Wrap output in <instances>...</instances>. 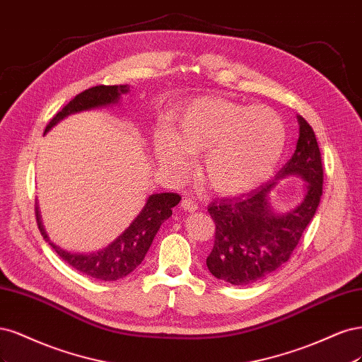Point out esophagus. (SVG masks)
I'll return each instance as SVG.
<instances>
[{"label": "esophagus", "instance_id": "34e87169", "mask_svg": "<svg viewBox=\"0 0 362 362\" xmlns=\"http://www.w3.org/2000/svg\"><path fill=\"white\" fill-rule=\"evenodd\" d=\"M180 206H182L183 211H186V212H195L197 209H198L197 203H195V202H192L191 198H188V197H185V198H183Z\"/></svg>", "mask_w": 362, "mask_h": 362}]
</instances>
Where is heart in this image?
Returning <instances> with one entry per match:
<instances>
[{
    "instance_id": "b5f03b06",
    "label": "heart",
    "mask_w": 362,
    "mask_h": 362,
    "mask_svg": "<svg viewBox=\"0 0 362 362\" xmlns=\"http://www.w3.org/2000/svg\"><path fill=\"white\" fill-rule=\"evenodd\" d=\"M286 147V127L267 107L226 98H202L179 112L170 132L155 138V153L168 173L188 168L186 153H203L200 176L214 192L235 195L271 176Z\"/></svg>"
}]
</instances>
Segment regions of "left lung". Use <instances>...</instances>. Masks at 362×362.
Wrapping results in <instances>:
<instances>
[{
  "instance_id": "obj_1",
  "label": "left lung",
  "mask_w": 362,
  "mask_h": 362,
  "mask_svg": "<svg viewBox=\"0 0 362 362\" xmlns=\"http://www.w3.org/2000/svg\"><path fill=\"white\" fill-rule=\"evenodd\" d=\"M298 123L295 153L275 179L239 197L218 198L207 207L216 228L206 264L221 281L247 286L271 275L290 259L317 211L323 185L320 150L307 120L298 115ZM287 175L304 178L306 194L296 208L276 214L270 206V194L277 180Z\"/></svg>"
}]
</instances>
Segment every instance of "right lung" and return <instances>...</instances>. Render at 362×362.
<instances>
[{
  "label": "right lung",
  "instance_id": "add662e5",
  "mask_svg": "<svg viewBox=\"0 0 362 362\" xmlns=\"http://www.w3.org/2000/svg\"><path fill=\"white\" fill-rule=\"evenodd\" d=\"M126 93H129V86H96L79 93L62 111H58L54 115L52 120L46 126L45 134L49 132L57 123H60L67 115L110 107V105L117 103L120 96L126 95ZM180 200L182 197L174 192L151 194L131 226L117 239H114L108 247L91 254L69 252L51 242L42 226L37 203L36 221L43 239L74 269L91 278L100 279V281H115V279L129 275L136 269V266L141 264L162 223L173 215V207L177 206Z\"/></svg>",
  "mask_w": 362,
  "mask_h": 362
}]
</instances>
